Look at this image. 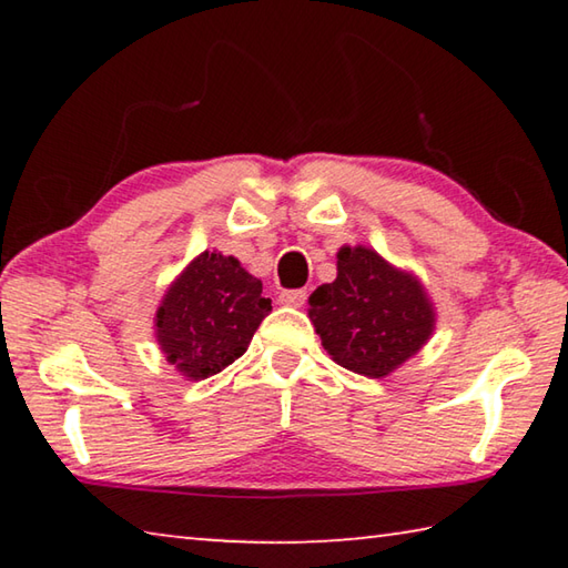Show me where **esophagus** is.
<instances>
[{
    "mask_svg": "<svg viewBox=\"0 0 568 568\" xmlns=\"http://www.w3.org/2000/svg\"><path fill=\"white\" fill-rule=\"evenodd\" d=\"M305 297H307L305 291H283L281 295H277V301L287 307H301L305 303Z\"/></svg>",
    "mask_w": 568,
    "mask_h": 568,
    "instance_id": "34e87169",
    "label": "esophagus"
}]
</instances>
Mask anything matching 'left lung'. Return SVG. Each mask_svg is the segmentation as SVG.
<instances>
[{"label": "left lung", "mask_w": 568, "mask_h": 568, "mask_svg": "<svg viewBox=\"0 0 568 568\" xmlns=\"http://www.w3.org/2000/svg\"><path fill=\"white\" fill-rule=\"evenodd\" d=\"M307 303V315L331 358L368 378H386L436 328L434 303L418 277L365 245H343L335 281L315 287Z\"/></svg>", "instance_id": "8db88e82"}]
</instances>
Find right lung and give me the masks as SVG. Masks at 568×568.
I'll use <instances>...</instances> for the list:
<instances>
[{"instance_id":"1","label":"right lung","mask_w":568,"mask_h":568,"mask_svg":"<svg viewBox=\"0 0 568 568\" xmlns=\"http://www.w3.org/2000/svg\"><path fill=\"white\" fill-rule=\"evenodd\" d=\"M271 311L263 283L237 257L205 250L168 287L155 313V338L180 376L205 381L247 351Z\"/></svg>"}]
</instances>
